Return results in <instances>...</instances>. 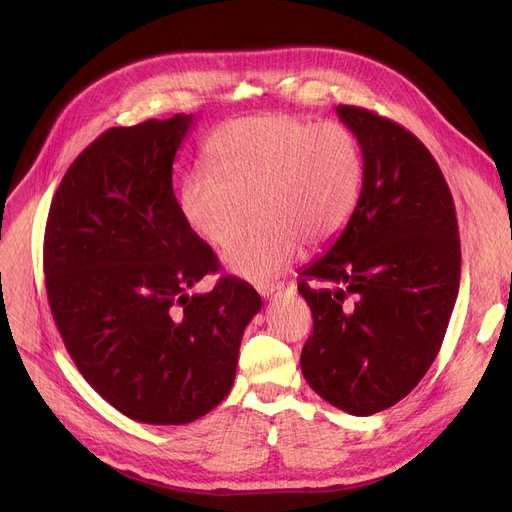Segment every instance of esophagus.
I'll return each instance as SVG.
<instances>
[{
	"instance_id": "obj_1",
	"label": "esophagus",
	"mask_w": 512,
	"mask_h": 512,
	"mask_svg": "<svg viewBox=\"0 0 512 512\" xmlns=\"http://www.w3.org/2000/svg\"><path fill=\"white\" fill-rule=\"evenodd\" d=\"M255 288H257V292L261 294L263 299H270L272 294H276L278 290L284 288V284H282V282H270V284H257Z\"/></svg>"
}]
</instances>
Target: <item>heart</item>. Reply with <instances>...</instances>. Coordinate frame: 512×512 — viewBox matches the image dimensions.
Here are the masks:
<instances>
[{
    "instance_id": "heart-1",
    "label": "heart",
    "mask_w": 512,
    "mask_h": 512,
    "mask_svg": "<svg viewBox=\"0 0 512 512\" xmlns=\"http://www.w3.org/2000/svg\"><path fill=\"white\" fill-rule=\"evenodd\" d=\"M213 172L188 174L180 207L213 247H227L252 219L262 226L224 253L228 270L253 284L274 282L305 245L334 242L357 211L365 159L340 122L261 114L215 130L207 143Z\"/></svg>"
}]
</instances>
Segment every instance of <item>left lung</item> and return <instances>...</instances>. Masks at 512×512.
I'll return each mask as SVG.
<instances>
[{
	"instance_id": "obj_1",
	"label": "left lung",
	"mask_w": 512,
	"mask_h": 512,
	"mask_svg": "<svg viewBox=\"0 0 512 512\" xmlns=\"http://www.w3.org/2000/svg\"><path fill=\"white\" fill-rule=\"evenodd\" d=\"M365 159L351 222L301 272L313 313L301 369L330 405L359 417L405 398L434 359L461 282L454 201L434 155L390 118L338 105Z\"/></svg>"
}]
</instances>
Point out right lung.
Instances as JSON below:
<instances>
[{
    "mask_svg": "<svg viewBox=\"0 0 512 512\" xmlns=\"http://www.w3.org/2000/svg\"><path fill=\"white\" fill-rule=\"evenodd\" d=\"M191 124L176 114L99 134L64 174L43 238L47 301L74 365L114 409L151 425L220 405L263 305L230 276L188 294L220 267L172 186Z\"/></svg>",
    "mask_w": 512,
    "mask_h": 512,
    "instance_id": "add662e5",
    "label": "right lung"
}]
</instances>
